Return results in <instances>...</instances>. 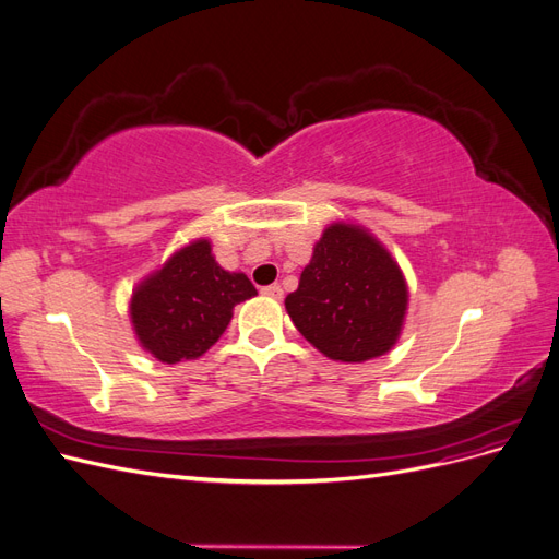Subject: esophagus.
<instances>
[{
  "label": "esophagus",
  "instance_id": "34e87169",
  "mask_svg": "<svg viewBox=\"0 0 559 559\" xmlns=\"http://www.w3.org/2000/svg\"><path fill=\"white\" fill-rule=\"evenodd\" d=\"M261 294H263V296H267V298H282V286H280V284L263 286Z\"/></svg>",
  "mask_w": 559,
  "mask_h": 559
}]
</instances>
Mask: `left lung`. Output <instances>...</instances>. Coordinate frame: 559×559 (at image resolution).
I'll use <instances>...</instances> for the list:
<instances>
[{
  "instance_id": "8db88e82",
  "label": "left lung",
  "mask_w": 559,
  "mask_h": 559,
  "mask_svg": "<svg viewBox=\"0 0 559 559\" xmlns=\"http://www.w3.org/2000/svg\"><path fill=\"white\" fill-rule=\"evenodd\" d=\"M296 329L333 361L361 364L392 349L408 289L389 251L359 226L333 224L286 296Z\"/></svg>"
}]
</instances>
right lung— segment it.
Instances as JSON below:
<instances>
[{
	"label": "right lung",
	"mask_w": 559,
	"mask_h": 559,
	"mask_svg": "<svg viewBox=\"0 0 559 559\" xmlns=\"http://www.w3.org/2000/svg\"><path fill=\"white\" fill-rule=\"evenodd\" d=\"M257 296L242 273H228L207 240L177 251L138 286L130 302L134 333L163 364L198 359L224 335L238 302Z\"/></svg>",
	"instance_id": "add662e5"
}]
</instances>
